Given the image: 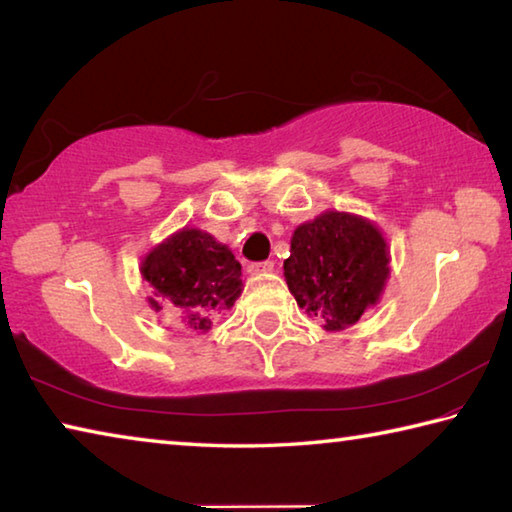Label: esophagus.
I'll return each mask as SVG.
<instances>
[{
    "label": "esophagus",
    "instance_id": "esophagus-1",
    "mask_svg": "<svg viewBox=\"0 0 512 512\" xmlns=\"http://www.w3.org/2000/svg\"><path fill=\"white\" fill-rule=\"evenodd\" d=\"M273 266H275L273 259H264V262H250L248 264V273H253V275L268 273V271H273Z\"/></svg>",
    "mask_w": 512,
    "mask_h": 512
}]
</instances>
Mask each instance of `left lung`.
Segmentation results:
<instances>
[{
  "label": "left lung",
  "mask_w": 512,
  "mask_h": 512,
  "mask_svg": "<svg viewBox=\"0 0 512 512\" xmlns=\"http://www.w3.org/2000/svg\"><path fill=\"white\" fill-rule=\"evenodd\" d=\"M387 264V244L374 224L347 212H324L293 232L284 275L300 309L324 329L340 331L376 304Z\"/></svg>",
  "instance_id": "1"
}]
</instances>
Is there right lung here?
<instances>
[{"mask_svg": "<svg viewBox=\"0 0 512 512\" xmlns=\"http://www.w3.org/2000/svg\"><path fill=\"white\" fill-rule=\"evenodd\" d=\"M141 273L154 288V309L174 306L194 329H210L212 320L241 295V264L197 228H183L154 248Z\"/></svg>", "mask_w": 512, "mask_h": 512, "instance_id": "obj_1", "label": "right lung"}]
</instances>
